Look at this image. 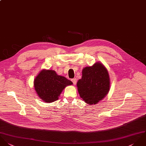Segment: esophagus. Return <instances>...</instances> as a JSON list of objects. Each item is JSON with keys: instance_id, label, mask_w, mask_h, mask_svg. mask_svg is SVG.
I'll use <instances>...</instances> for the list:
<instances>
[{"instance_id": "1", "label": "esophagus", "mask_w": 146, "mask_h": 146, "mask_svg": "<svg viewBox=\"0 0 146 146\" xmlns=\"http://www.w3.org/2000/svg\"><path fill=\"white\" fill-rule=\"evenodd\" d=\"M71 81H72L73 84L74 85H76V83H77V79H76V78H73V79H72Z\"/></svg>"}]
</instances>
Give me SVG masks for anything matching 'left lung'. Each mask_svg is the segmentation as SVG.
<instances>
[{"instance_id": "8db88e82", "label": "left lung", "mask_w": 146, "mask_h": 146, "mask_svg": "<svg viewBox=\"0 0 146 146\" xmlns=\"http://www.w3.org/2000/svg\"><path fill=\"white\" fill-rule=\"evenodd\" d=\"M77 86L80 97L88 104H95L102 100L110 90L109 74L104 66L96 62L82 70V76Z\"/></svg>"}]
</instances>
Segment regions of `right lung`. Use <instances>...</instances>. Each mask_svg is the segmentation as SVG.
<instances>
[{"label": "right lung", "instance_id": "obj_1", "mask_svg": "<svg viewBox=\"0 0 146 146\" xmlns=\"http://www.w3.org/2000/svg\"><path fill=\"white\" fill-rule=\"evenodd\" d=\"M73 83L65 77L58 76L52 70H43L34 80V85L39 97L46 103L57 100L66 86Z\"/></svg>", "mask_w": 146, "mask_h": 146}]
</instances>
